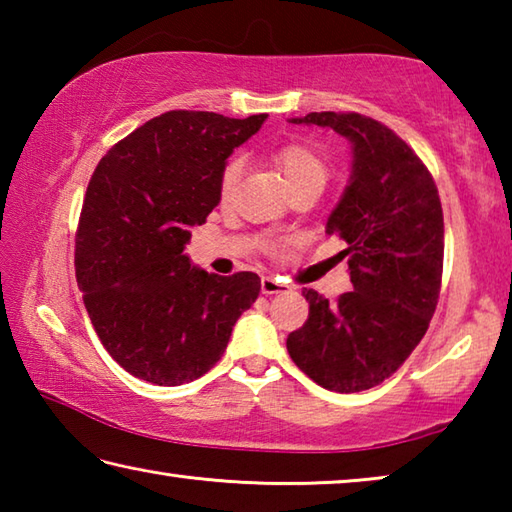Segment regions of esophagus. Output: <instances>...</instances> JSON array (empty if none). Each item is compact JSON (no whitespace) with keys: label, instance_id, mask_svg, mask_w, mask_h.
Listing matches in <instances>:
<instances>
[{"label":"esophagus","instance_id":"esophagus-1","mask_svg":"<svg viewBox=\"0 0 512 512\" xmlns=\"http://www.w3.org/2000/svg\"><path fill=\"white\" fill-rule=\"evenodd\" d=\"M282 291H287V284L271 275L262 277V293H266V296H275V293H282Z\"/></svg>","mask_w":512,"mask_h":512}]
</instances>
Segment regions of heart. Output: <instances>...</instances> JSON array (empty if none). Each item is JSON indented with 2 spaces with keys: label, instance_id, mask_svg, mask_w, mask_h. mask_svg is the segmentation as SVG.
<instances>
[{
  "label": "heart",
  "instance_id": "obj_1",
  "mask_svg": "<svg viewBox=\"0 0 512 512\" xmlns=\"http://www.w3.org/2000/svg\"><path fill=\"white\" fill-rule=\"evenodd\" d=\"M271 162L275 169L284 176V183L289 185L291 192L305 187H316L323 192V187L329 180V160L325 153H320L316 146L307 142H289L282 144L280 149L271 153ZM241 173L239 160H228L219 176V194L221 198H228L235 189Z\"/></svg>",
  "mask_w": 512,
  "mask_h": 512
}]
</instances>
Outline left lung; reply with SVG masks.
I'll return each instance as SVG.
<instances>
[{
  "mask_svg": "<svg viewBox=\"0 0 512 512\" xmlns=\"http://www.w3.org/2000/svg\"><path fill=\"white\" fill-rule=\"evenodd\" d=\"M291 124L334 128L352 173L327 235L345 241L352 291L329 302L305 289L309 318L287 350L318 386L359 393L381 384L422 341L438 305L445 223L429 169L391 128L359 112H309Z\"/></svg>",
  "mask_w": 512,
  "mask_h": 512,
  "instance_id": "obj_1",
  "label": "left lung"
}]
</instances>
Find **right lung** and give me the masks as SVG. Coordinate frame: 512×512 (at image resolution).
Here are the masks:
<instances>
[{"mask_svg":"<svg viewBox=\"0 0 512 512\" xmlns=\"http://www.w3.org/2000/svg\"><path fill=\"white\" fill-rule=\"evenodd\" d=\"M264 119L164 112L112 146L92 173L76 282L103 348L137 379L180 386L203 377L259 296L255 273H207L183 250L221 201L225 160Z\"/></svg>","mask_w":512,"mask_h":512,"instance_id":"add662e5","label":"right lung"}]
</instances>
